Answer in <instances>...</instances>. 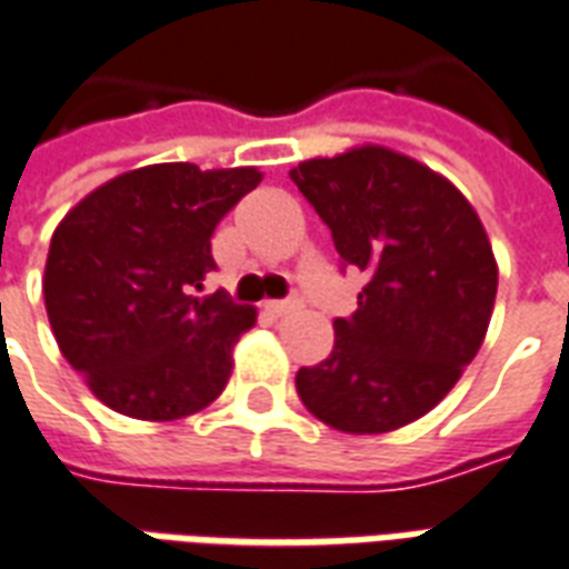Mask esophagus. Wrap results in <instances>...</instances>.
<instances>
[{
  "instance_id": "obj_1",
  "label": "esophagus",
  "mask_w": 569,
  "mask_h": 569,
  "mask_svg": "<svg viewBox=\"0 0 569 569\" xmlns=\"http://www.w3.org/2000/svg\"><path fill=\"white\" fill-rule=\"evenodd\" d=\"M298 310V301H268L266 303V312L271 319H283L289 312Z\"/></svg>"
}]
</instances>
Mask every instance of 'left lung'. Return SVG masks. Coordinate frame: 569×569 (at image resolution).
<instances>
[{"label": "left lung", "mask_w": 569, "mask_h": 569, "mask_svg": "<svg viewBox=\"0 0 569 569\" xmlns=\"http://www.w3.org/2000/svg\"><path fill=\"white\" fill-rule=\"evenodd\" d=\"M289 177L342 268L366 274L328 360L295 375L298 396L337 431H396L440 405L485 342L499 283L490 239L446 177L387 147L310 159Z\"/></svg>", "instance_id": "1"}]
</instances>
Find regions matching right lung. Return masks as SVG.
Segmentation results:
<instances>
[{"mask_svg": "<svg viewBox=\"0 0 569 569\" xmlns=\"http://www.w3.org/2000/svg\"><path fill=\"white\" fill-rule=\"evenodd\" d=\"M259 180L257 168L147 164L91 191L58 223L47 316L67 363L102 405L171 422L221 396L232 346L257 312L200 292L214 271V227Z\"/></svg>", "mask_w": 569, "mask_h": 569, "instance_id": "right-lung-1", "label": "right lung"}]
</instances>
